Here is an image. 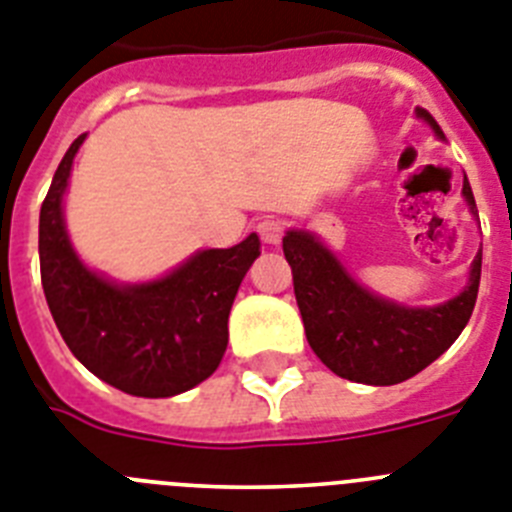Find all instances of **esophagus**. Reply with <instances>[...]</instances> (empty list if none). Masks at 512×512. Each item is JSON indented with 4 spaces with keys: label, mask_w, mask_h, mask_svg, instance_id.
<instances>
[{
    "label": "esophagus",
    "mask_w": 512,
    "mask_h": 512,
    "mask_svg": "<svg viewBox=\"0 0 512 512\" xmlns=\"http://www.w3.org/2000/svg\"><path fill=\"white\" fill-rule=\"evenodd\" d=\"M283 231H286V226H283L281 219H262L260 224H257V234H260V239L265 244L281 242Z\"/></svg>",
    "instance_id": "1"
}]
</instances>
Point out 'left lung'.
<instances>
[{"instance_id":"8db88e82","label":"left lung","mask_w":512,"mask_h":512,"mask_svg":"<svg viewBox=\"0 0 512 512\" xmlns=\"http://www.w3.org/2000/svg\"><path fill=\"white\" fill-rule=\"evenodd\" d=\"M417 115L443 136L425 110ZM464 195L474 211L469 182H464ZM283 255L291 265L293 293L311 350L332 373L358 384L391 386L412 379L451 348L477 304L482 252L474 257L469 286L433 309H407L368 293L306 231H288Z\"/></svg>"}]
</instances>
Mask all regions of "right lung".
Returning <instances> with one entry per match:
<instances>
[{
    "label": "right lung",
    "mask_w": 512,
    "mask_h": 512,
    "mask_svg": "<svg viewBox=\"0 0 512 512\" xmlns=\"http://www.w3.org/2000/svg\"><path fill=\"white\" fill-rule=\"evenodd\" d=\"M79 136L61 159L41 206V281L69 350L97 379L133 397H175L219 368L229 311L260 255L257 234L229 250H203L162 281L113 286L84 268L61 216Z\"/></svg>",
    "instance_id": "add662e5"
}]
</instances>
